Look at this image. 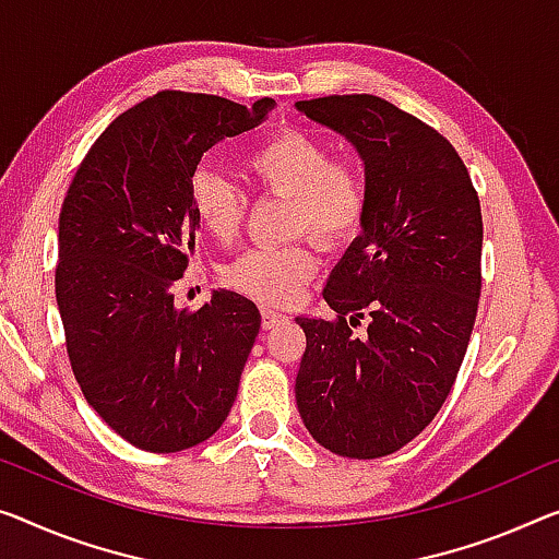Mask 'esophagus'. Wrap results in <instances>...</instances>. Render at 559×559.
<instances>
[{"instance_id":"34e87169","label":"esophagus","mask_w":559,"mask_h":559,"mask_svg":"<svg viewBox=\"0 0 559 559\" xmlns=\"http://www.w3.org/2000/svg\"><path fill=\"white\" fill-rule=\"evenodd\" d=\"M283 321H286V316L278 313V311H271V308H263V311H261V323H263L265 331L276 329L278 323H283Z\"/></svg>"}]
</instances>
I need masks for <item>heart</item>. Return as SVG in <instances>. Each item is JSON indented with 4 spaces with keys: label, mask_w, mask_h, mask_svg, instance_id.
<instances>
[{
    "label": "heart",
    "mask_w": 559,
    "mask_h": 559,
    "mask_svg": "<svg viewBox=\"0 0 559 559\" xmlns=\"http://www.w3.org/2000/svg\"><path fill=\"white\" fill-rule=\"evenodd\" d=\"M258 188L294 198V233H311L323 248H341L359 236L369 207L366 182L341 163L329 143L298 128H283L248 155ZM188 200L198 226L218 243L240 236L251 211L243 182L215 165H198L188 178ZM319 271L311 243L251 248L226 265L223 278L253 301L283 306L301 294Z\"/></svg>",
    "instance_id": "heart-1"
}]
</instances>
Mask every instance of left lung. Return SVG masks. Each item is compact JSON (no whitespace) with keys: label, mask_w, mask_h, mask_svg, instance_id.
<instances>
[{"label":"left lung","mask_w":559,"mask_h":559,"mask_svg":"<svg viewBox=\"0 0 559 559\" xmlns=\"http://www.w3.org/2000/svg\"><path fill=\"white\" fill-rule=\"evenodd\" d=\"M296 107L359 150L369 193L361 236L323 288L336 319H296V404L323 449L377 460L429 427L460 373L481 290L479 195L452 143L386 99Z\"/></svg>","instance_id":"1"}]
</instances>
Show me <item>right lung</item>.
I'll return each mask as SVG.
<instances>
[{
    "label": "right lung",
    "mask_w": 559,
    "mask_h": 559,
    "mask_svg": "<svg viewBox=\"0 0 559 559\" xmlns=\"http://www.w3.org/2000/svg\"><path fill=\"white\" fill-rule=\"evenodd\" d=\"M269 110L271 97L246 107L165 90L107 124L67 188L55 271L67 356L87 404L145 452L200 444L236 402L255 304L213 290L190 313L173 288L195 248L190 173Z\"/></svg>",
    "instance_id": "1"
}]
</instances>
